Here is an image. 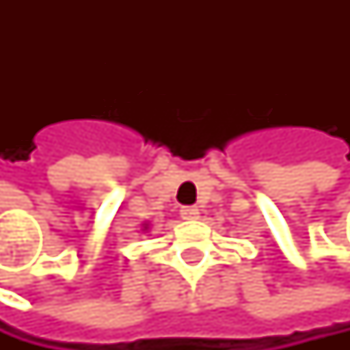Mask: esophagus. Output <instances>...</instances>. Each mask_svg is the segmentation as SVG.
<instances>
[{"mask_svg":"<svg viewBox=\"0 0 350 350\" xmlns=\"http://www.w3.org/2000/svg\"><path fill=\"white\" fill-rule=\"evenodd\" d=\"M180 216H183L185 220H197V218H199V210H197L195 206H187V208L180 210Z\"/></svg>","mask_w":350,"mask_h":350,"instance_id":"obj_1","label":"esophagus"}]
</instances>
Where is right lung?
<instances>
[{
	"instance_id": "obj_1",
	"label": "right lung",
	"mask_w": 350,
	"mask_h": 350,
	"mask_svg": "<svg viewBox=\"0 0 350 350\" xmlns=\"http://www.w3.org/2000/svg\"><path fill=\"white\" fill-rule=\"evenodd\" d=\"M140 231H142V233L149 231V222H142V228H140Z\"/></svg>"
}]
</instances>
